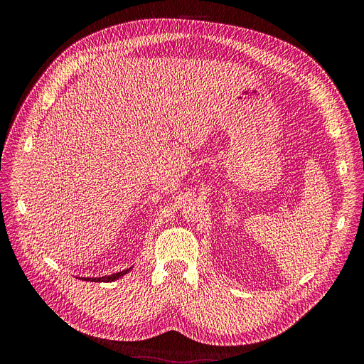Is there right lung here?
Returning a JSON list of instances; mask_svg holds the SVG:
<instances>
[{"mask_svg":"<svg viewBox=\"0 0 364 364\" xmlns=\"http://www.w3.org/2000/svg\"><path fill=\"white\" fill-rule=\"evenodd\" d=\"M132 270V267H129V269H127V270H122V272H119V273H113V274H110V276H103V277H84V280H87V282H113V280H117V279H119V277H122L124 274H127V273H129ZM82 279V277H81Z\"/></svg>","mask_w":364,"mask_h":364,"instance_id":"right-lung-1","label":"right lung"}]
</instances>
